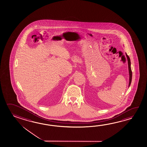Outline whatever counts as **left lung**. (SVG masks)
Returning a JSON list of instances; mask_svg holds the SVG:
<instances>
[{
  "label": "left lung",
  "instance_id": "left-lung-1",
  "mask_svg": "<svg viewBox=\"0 0 147 147\" xmlns=\"http://www.w3.org/2000/svg\"><path fill=\"white\" fill-rule=\"evenodd\" d=\"M126 56H127V59L128 67H129V86H130V85H131V81H132V72L131 68V61H130V59H129V57L127 55V53H126Z\"/></svg>",
  "mask_w": 147,
  "mask_h": 147
}]
</instances>
